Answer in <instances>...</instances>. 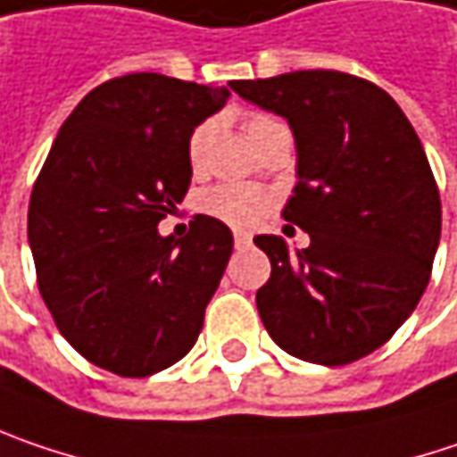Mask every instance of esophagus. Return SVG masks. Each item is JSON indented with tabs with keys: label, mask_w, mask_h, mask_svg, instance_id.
Listing matches in <instances>:
<instances>
[{
	"label": "esophagus",
	"mask_w": 457,
	"mask_h": 457,
	"mask_svg": "<svg viewBox=\"0 0 457 457\" xmlns=\"http://www.w3.org/2000/svg\"><path fill=\"white\" fill-rule=\"evenodd\" d=\"M234 242H237V246H245L252 242V237H249L246 231H237V234H234Z\"/></svg>",
	"instance_id": "obj_1"
}]
</instances>
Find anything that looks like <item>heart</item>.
I'll list each match as a JSON object with an SVG mask.
<instances>
[{
    "label": "heart",
    "mask_w": 457,
    "mask_h": 457,
    "mask_svg": "<svg viewBox=\"0 0 457 457\" xmlns=\"http://www.w3.org/2000/svg\"><path fill=\"white\" fill-rule=\"evenodd\" d=\"M283 127L276 119L265 114H252L246 119V135L249 140L257 145L265 135H270L273 129ZM212 135H215V121L205 119L200 121L189 140H187V161L192 171H203L205 161H208V147H211ZM276 197L254 184H237V181H226V184H215L208 192H203L200 197V211L211 215L215 220L234 226V228H252L257 226L268 212L273 211Z\"/></svg>",
    "instance_id": "b5f03b06"
}]
</instances>
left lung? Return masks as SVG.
Masks as SVG:
<instances>
[{
  "instance_id": "8db88e82",
  "label": "left lung",
  "mask_w": 457,
  "mask_h": 457,
  "mask_svg": "<svg viewBox=\"0 0 457 457\" xmlns=\"http://www.w3.org/2000/svg\"><path fill=\"white\" fill-rule=\"evenodd\" d=\"M228 85L288 121L299 181L283 218L310 234L307 249L254 237L273 268L262 325L296 359L351 364L393 338L432 276L442 205L421 140L382 87L345 72Z\"/></svg>"
}]
</instances>
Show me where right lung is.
<instances>
[{
    "label": "right lung",
    "mask_w": 457,
    "mask_h": 457,
    "mask_svg": "<svg viewBox=\"0 0 457 457\" xmlns=\"http://www.w3.org/2000/svg\"><path fill=\"white\" fill-rule=\"evenodd\" d=\"M228 87L135 72L93 87L62 124L33 184L28 242L59 333L90 364L147 377L195 345L234 237L195 215L189 234L158 223L184 200L192 129Z\"/></svg>",
    "instance_id": "add662e5"
}]
</instances>
